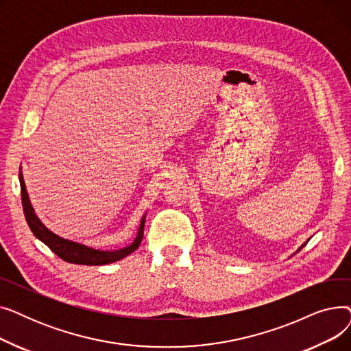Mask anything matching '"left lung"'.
Wrapping results in <instances>:
<instances>
[{"label": "left lung", "mask_w": 351, "mask_h": 351, "mask_svg": "<svg viewBox=\"0 0 351 351\" xmlns=\"http://www.w3.org/2000/svg\"><path fill=\"white\" fill-rule=\"evenodd\" d=\"M304 245H306V243H304ZM304 245H302V246H300V247H299V249H298V252H299V250H300V249H302V247H303V246H304Z\"/></svg>", "instance_id": "1"}]
</instances>
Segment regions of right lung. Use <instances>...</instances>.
I'll return each mask as SVG.
<instances>
[{
  "instance_id": "right-lung-1",
  "label": "right lung",
  "mask_w": 351,
  "mask_h": 351,
  "mask_svg": "<svg viewBox=\"0 0 351 351\" xmlns=\"http://www.w3.org/2000/svg\"><path fill=\"white\" fill-rule=\"evenodd\" d=\"M20 185H21L23 209H24V215H25L27 223H28L31 232L34 233V236L36 239H40L44 245H47L55 254L60 256L62 261H65L68 263L86 265V266H102V265L114 263V262L123 259V257L129 256L131 253H134L142 242L146 213L141 219V223H139L134 242L123 246V247L114 249V250L112 249L110 250L97 249V247L84 245L81 242L71 241V239H66L57 233H53L41 222V219L35 215V210L31 205V200H29V196L27 192V186H25L24 176H23L21 171H20Z\"/></svg>"
}]
</instances>
